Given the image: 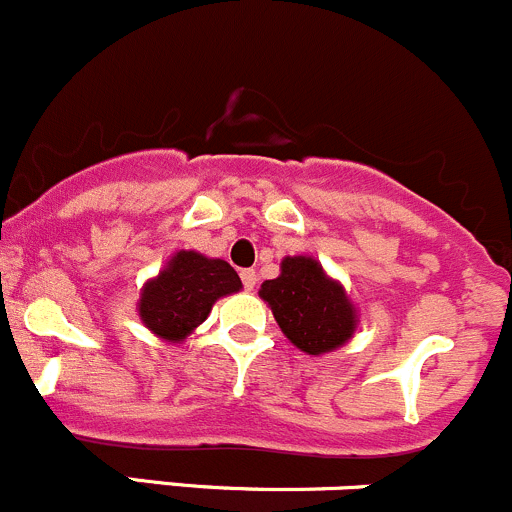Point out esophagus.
Returning a JSON list of instances; mask_svg holds the SVG:
<instances>
[{
	"label": "esophagus",
	"mask_w": 512,
	"mask_h": 512,
	"mask_svg": "<svg viewBox=\"0 0 512 512\" xmlns=\"http://www.w3.org/2000/svg\"><path fill=\"white\" fill-rule=\"evenodd\" d=\"M241 281H244L246 291H254V286H256V271H254V268H244V271H241Z\"/></svg>",
	"instance_id": "34e87169"
}]
</instances>
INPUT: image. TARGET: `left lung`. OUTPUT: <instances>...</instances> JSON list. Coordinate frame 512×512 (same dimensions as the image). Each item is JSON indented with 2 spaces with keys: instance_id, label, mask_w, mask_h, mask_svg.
<instances>
[{
  "instance_id": "8db88e82",
  "label": "left lung",
  "mask_w": 512,
  "mask_h": 512,
  "mask_svg": "<svg viewBox=\"0 0 512 512\" xmlns=\"http://www.w3.org/2000/svg\"><path fill=\"white\" fill-rule=\"evenodd\" d=\"M258 296L288 341L311 356L343 346L356 331V311L343 288L308 256L283 258L281 276L263 281Z\"/></svg>"
}]
</instances>
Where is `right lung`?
<instances>
[{"instance_id": "add662e5", "label": "right lung", "mask_w": 512, "mask_h": 512, "mask_svg": "<svg viewBox=\"0 0 512 512\" xmlns=\"http://www.w3.org/2000/svg\"><path fill=\"white\" fill-rule=\"evenodd\" d=\"M239 288V273L226 261L179 251L141 291L139 316L156 336L176 343L206 321L216 298Z\"/></svg>"}]
</instances>
